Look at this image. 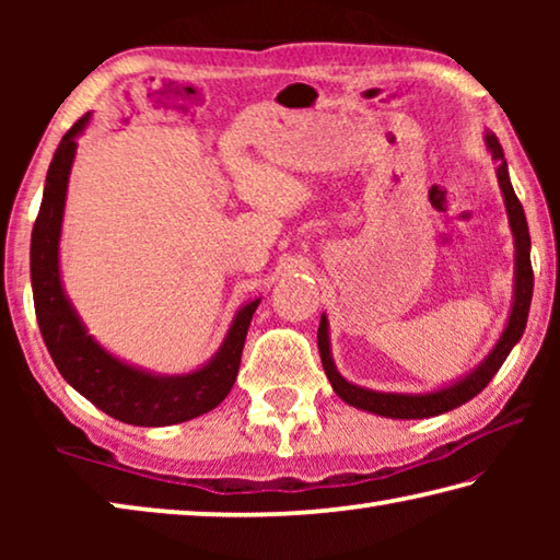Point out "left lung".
<instances>
[{
	"label": "left lung",
	"instance_id": "8db88e82",
	"mask_svg": "<svg viewBox=\"0 0 560 560\" xmlns=\"http://www.w3.org/2000/svg\"><path fill=\"white\" fill-rule=\"evenodd\" d=\"M485 143L491 153V160L497 163V179H499L501 195H504L509 226H511V234H514V249H516L514 303H511V314H509L504 334L499 336L497 346L491 348V353L481 360V363L474 368L471 373L459 377V381H454L452 385H444V387H440V390H432V393H417V395H412V393H377V390H368V387L348 383L346 377L336 371L334 355H330L328 318L324 314L318 324L320 363H324V371H326L330 387H334L336 395L340 397V400H346L348 405L358 407V410L393 417V420H422V417L450 412V410H454V407L469 402L474 395H479L481 390H485L491 377L497 375L499 368L504 365V360L509 358L511 348H514L521 340V336H524L528 308H530V296H534V269H530L528 224H526L524 207H521L514 187H511L504 150H501L494 132H487Z\"/></svg>",
	"mask_w": 560,
	"mask_h": 560
}]
</instances>
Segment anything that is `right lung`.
Masks as SVG:
<instances>
[{"instance_id": "obj_1", "label": "right lung", "mask_w": 560, "mask_h": 560, "mask_svg": "<svg viewBox=\"0 0 560 560\" xmlns=\"http://www.w3.org/2000/svg\"><path fill=\"white\" fill-rule=\"evenodd\" d=\"M89 118L91 113L73 122V128L61 138L46 173L30 252L36 320L63 381L98 410L138 428H167V424L187 422L214 410L230 395L240 373L246 330L261 299L244 303L236 311L220 350L202 368L185 375H158L130 365L108 353L89 334L66 296L59 269V242L75 138L86 128Z\"/></svg>"}]
</instances>
